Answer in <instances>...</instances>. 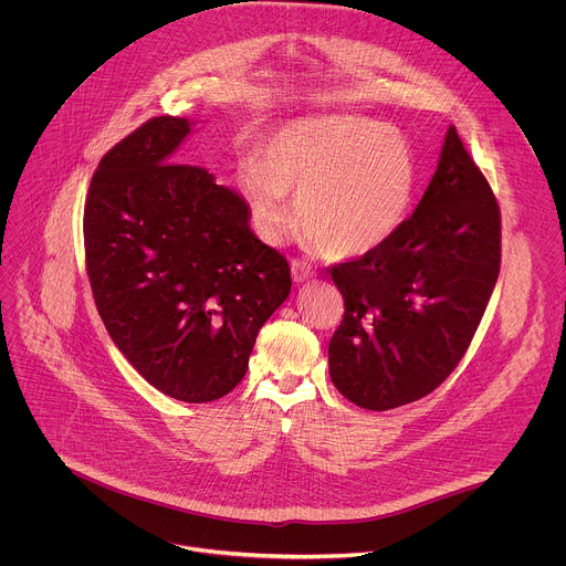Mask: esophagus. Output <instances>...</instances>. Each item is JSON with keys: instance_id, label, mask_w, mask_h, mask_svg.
Returning a JSON list of instances; mask_svg holds the SVG:
<instances>
[{"instance_id": "34e87169", "label": "esophagus", "mask_w": 566, "mask_h": 566, "mask_svg": "<svg viewBox=\"0 0 566 566\" xmlns=\"http://www.w3.org/2000/svg\"><path fill=\"white\" fill-rule=\"evenodd\" d=\"M291 275H293V282H295V284H302V282H308V280L315 275V271H313L306 262L293 260V262H291Z\"/></svg>"}]
</instances>
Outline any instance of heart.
Returning <instances> with one entry per match:
<instances>
[{
  "mask_svg": "<svg viewBox=\"0 0 566 566\" xmlns=\"http://www.w3.org/2000/svg\"><path fill=\"white\" fill-rule=\"evenodd\" d=\"M260 158L240 167V185L262 235L293 220L333 260L366 255L401 227L417 185L406 136L361 116L300 118L275 129Z\"/></svg>",
  "mask_w": 566,
  "mask_h": 566,
  "instance_id": "heart-1",
  "label": "heart"
}]
</instances>
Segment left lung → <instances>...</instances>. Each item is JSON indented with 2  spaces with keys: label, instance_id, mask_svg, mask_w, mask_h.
I'll use <instances>...</instances> for the list:
<instances>
[{
  "label": "left lung",
  "instance_id": "1",
  "mask_svg": "<svg viewBox=\"0 0 566 566\" xmlns=\"http://www.w3.org/2000/svg\"><path fill=\"white\" fill-rule=\"evenodd\" d=\"M499 273L501 209L450 127L415 213L379 249L331 266L344 297L328 346L335 388L377 412L430 395L470 348Z\"/></svg>",
  "mask_w": 566,
  "mask_h": 566
}]
</instances>
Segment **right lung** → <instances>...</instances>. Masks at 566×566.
<instances>
[{
  "label": "right lung",
  "instance_id": "right-lung-1",
  "mask_svg": "<svg viewBox=\"0 0 566 566\" xmlns=\"http://www.w3.org/2000/svg\"><path fill=\"white\" fill-rule=\"evenodd\" d=\"M189 132L187 118L156 116L101 158L83 242L118 350L163 395L207 403L242 381L260 328L291 293V269L255 238L235 191L174 163Z\"/></svg>",
  "mask_w": 566,
  "mask_h": 566
}]
</instances>
